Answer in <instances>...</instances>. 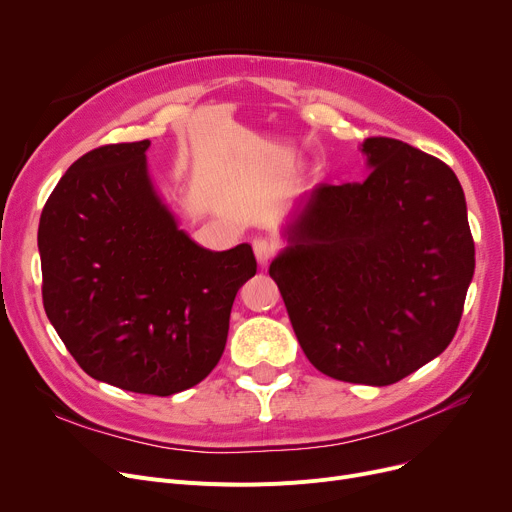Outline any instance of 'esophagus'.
Here are the masks:
<instances>
[{"label": "esophagus", "instance_id": "1", "mask_svg": "<svg viewBox=\"0 0 512 512\" xmlns=\"http://www.w3.org/2000/svg\"><path fill=\"white\" fill-rule=\"evenodd\" d=\"M251 245H253V253L259 261V265H267V261H270L276 253V242L272 238H267V236L253 238Z\"/></svg>", "mask_w": 512, "mask_h": 512}]
</instances>
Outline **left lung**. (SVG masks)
Masks as SVG:
<instances>
[{"label": "left lung", "instance_id": "left-lung-1", "mask_svg": "<svg viewBox=\"0 0 512 512\" xmlns=\"http://www.w3.org/2000/svg\"><path fill=\"white\" fill-rule=\"evenodd\" d=\"M359 151L369 176L315 184L299 199L270 276L321 373L388 386L450 344L475 245L463 186L440 159L386 137Z\"/></svg>", "mask_w": 512, "mask_h": 512}]
</instances>
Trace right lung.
Instances as JSON below:
<instances>
[{"instance_id":"1","label":"right lung","mask_w":512,"mask_h":512,"mask_svg":"<svg viewBox=\"0 0 512 512\" xmlns=\"http://www.w3.org/2000/svg\"><path fill=\"white\" fill-rule=\"evenodd\" d=\"M151 141L105 145L68 168L39 222L43 307L91 378L170 396L218 365L251 245L209 251L151 180Z\"/></svg>"}]
</instances>
